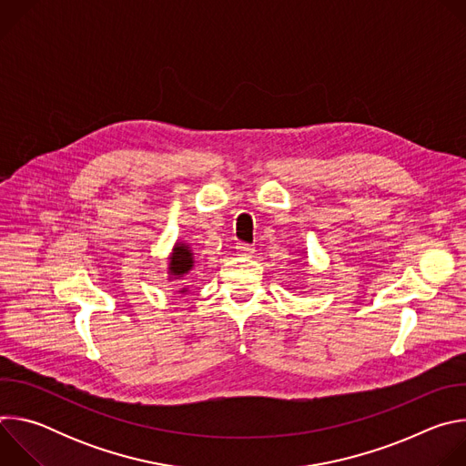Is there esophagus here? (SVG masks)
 Wrapping results in <instances>:
<instances>
[{"label": "esophagus", "instance_id": "esophagus-1", "mask_svg": "<svg viewBox=\"0 0 466 466\" xmlns=\"http://www.w3.org/2000/svg\"><path fill=\"white\" fill-rule=\"evenodd\" d=\"M236 248H238L239 256H250L254 252V245H250V243H238Z\"/></svg>", "mask_w": 466, "mask_h": 466}]
</instances>
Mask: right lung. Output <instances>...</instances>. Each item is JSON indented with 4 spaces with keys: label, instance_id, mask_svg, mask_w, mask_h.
<instances>
[{
    "label": "right lung",
    "instance_id": "obj_1",
    "mask_svg": "<svg viewBox=\"0 0 466 466\" xmlns=\"http://www.w3.org/2000/svg\"><path fill=\"white\" fill-rule=\"evenodd\" d=\"M193 268V254L189 247L186 245H177L169 261V273L173 277H182Z\"/></svg>",
    "mask_w": 466,
    "mask_h": 466
}]
</instances>
